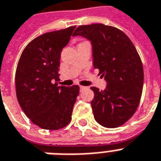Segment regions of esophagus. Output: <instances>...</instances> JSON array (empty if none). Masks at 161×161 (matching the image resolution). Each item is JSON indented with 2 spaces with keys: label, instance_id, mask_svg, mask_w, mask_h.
I'll list each match as a JSON object with an SVG mask.
<instances>
[{
  "label": "esophagus",
  "instance_id": "34e87169",
  "mask_svg": "<svg viewBox=\"0 0 161 161\" xmlns=\"http://www.w3.org/2000/svg\"><path fill=\"white\" fill-rule=\"evenodd\" d=\"M79 88H80V90H83V89L86 88V87H84V86H79Z\"/></svg>",
  "mask_w": 161,
  "mask_h": 161
}]
</instances>
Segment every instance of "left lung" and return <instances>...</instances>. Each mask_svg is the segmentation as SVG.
<instances>
[{
  "label": "left lung",
  "instance_id": "obj_1",
  "mask_svg": "<svg viewBox=\"0 0 161 161\" xmlns=\"http://www.w3.org/2000/svg\"><path fill=\"white\" fill-rule=\"evenodd\" d=\"M73 36L91 42L93 66L107 83L101 91L91 87L94 119L106 128L121 126L135 113L142 92L143 67L134 45L124 32L102 24L79 26Z\"/></svg>",
  "mask_w": 161,
  "mask_h": 161
}]
</instances>
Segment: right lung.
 <instances>
[{
    "instance_id": "obj_1",
    "label": "right lung",
    "mask_w": 161,
    "mask_h": 161,
    "mask_svg": "<svg viewBox=\"0 0 161 161\" xmlns=\"http://www.w3.org/2000/svg\"><path fill=\"white\" fill-rule=\"evenodd\" d=\"M76 27L47 32L23 51L15 74L16 96L22 110L43 129L56 130L71 120L79 87L58 86L60 53Z\"/></svg>"
}]
</instances>
